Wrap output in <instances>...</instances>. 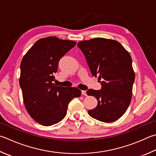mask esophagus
<instances>
[{"label": "esophagus", "mask_w": 156, "mask_h": 156, "mask_svg": "<svg viewBox=\"0 0 156 156\" xmlns=\"http://www.w3.org/2000/svg\"><path fill=\"white\" fill-rule=\"evenodd\" d=\"M82 95H87V90H82Z\"/></svg>", "instance_id": "1"}]
</instances>
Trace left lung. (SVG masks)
Wrapping results in <instances>:
<instances>
[{"instance_id": "obj_1", "label": "left lung", "mask_w": 156, "mask_h": 156, "mask_svg": "<svg viewBox=\"0 0 156 156\" xmlns=\"http://www.w3.org/2000/svg\"><path fill=\"white\" fill-rule=\"evenodd\" d=\"M93 76L101 84L99 90L89 89L88 95L98 101L90 117L105 123L119 119L131 102L135 74L129 53L114 39L97 37L78 42ZM101 81H100V80Z\"/></svg>"}]
</instances>
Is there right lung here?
I'll use <instances>...</instances> for the list:
<instances>
[{"instance_id": "1", "label": "right lung", "mask_w": 156, "mask_h": 156, "mask_svg": "<svg viewBox=\"0 0 156 156\" xmlns=\"http://www.w3.org/2000/svg\"><path fill=\"white\" fill-rule=\"evenodd\" d=\"M76 44L73 41L47 37L37 41L22 58L20 86L24 106L30 117L42 126L63 120L71 100L81 95L78 88L52 83L58 61Z\"/></svg>"}]
</instances>
